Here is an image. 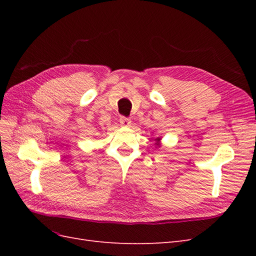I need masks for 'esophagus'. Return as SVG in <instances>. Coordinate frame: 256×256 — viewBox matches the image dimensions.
Masks as SVG:
<instances>
[{
    "instance_id": "34e87169",
    "label": "esophagus",
    "mask_w": 256,
    "mask_h": 256,
    "mask_svg": "<svg viewBox=\"0 0 256 256\" xmlns=\"http://www.w3.org/2000/svg\"><path fill=\"white\" fill-rule=\"evenodd\" d=\"M120 122L122 127H129L131 125V120L128 118H125V116H120Z\"/></svg>"
}]
</instances>
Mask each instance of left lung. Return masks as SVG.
<instances>
[{"mask_svg": "<svg viewBox=\"0 0 256 256\" xmlns=\"http://www.w3.org/2000/svg\"><path fill=\"white\" fill-rule=\"evenodd\" d=\"M160 140H161V138H154V141H156V143H154V144H156L157 146H160Z\"/></svg>", "mask_w": 256, "mask_h": 256, "instance_id": "8db88e82", "label": "left lung"}]
</instances>
